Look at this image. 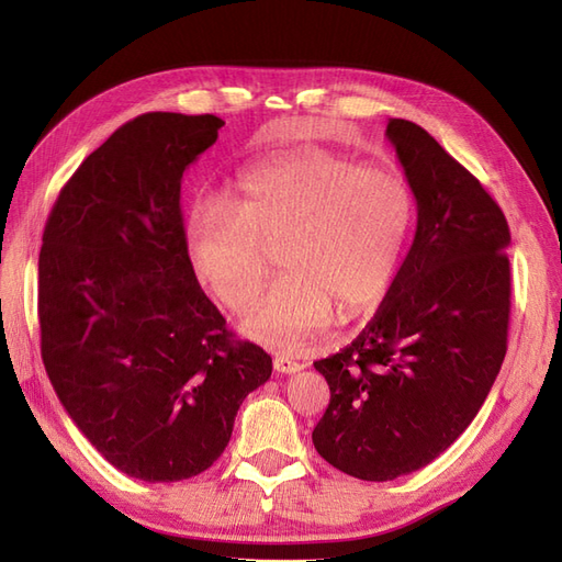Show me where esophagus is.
Returning <instances> with one entry per match:
<instances>
[{
	"label": "esophagus",
	"instance_id": "obj_1",
	"mask_svg": "<svg viewBox=\"0 0 562 562\" xmlns=\"http://www.w3.org/2000/svg\"><path fill=\"white\" fill-rule=\"evenodd\" d=\"M302 368H304L302 363L288 359V356H277L274 359V370L281 372V375H293V372H300Z\"/></svg>",
	"mask_w": 562,
	"mask_h": 562
}]
</instances>
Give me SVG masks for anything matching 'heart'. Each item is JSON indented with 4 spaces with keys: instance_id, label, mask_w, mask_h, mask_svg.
Returning a JSON list of instances; mask_svg holds the SVG:
<instances>
[{
    "instance_id": "b5f03b06",
    "label": "heart",
    "mask_w": 562,
    "mask_h": 562,
    "mask_svg": "<svg viewBox=\"0 0 562 562\" xmlns=\"http://www.w3.org/2000/svg\"><path fill=\"white\" fill-rule=\"evenodd\" d=\"M415 220V192L396 164H359L302 147L250 166L227 206L203 203L184 227L194 279L232 312L260 295L269 250L283 274L246 318V330L297 349L333 321L384 297Z\"/></svg>"
}]
</instances>
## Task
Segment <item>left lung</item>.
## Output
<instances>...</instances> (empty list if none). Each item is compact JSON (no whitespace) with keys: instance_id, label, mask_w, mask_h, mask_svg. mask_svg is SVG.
<instances>
[{"instance_id":"left-lung-1","label":"left lung","mask_w":562,"mask_h":562,"mask_svg":"<svg viewBox=\"0 0 562 562\" xmlns=\"http://www.w3.org/2000/svg\"><path fill=\"white\" fill-rule=\"evenodd\" d=\"M386 138L415 192V241L359 337L314 363L330 403L312 434L328 464L378 483L462 436L499 375L512 314L497 201L422 126L391 119Z\"/></svg>"}]
</instances>
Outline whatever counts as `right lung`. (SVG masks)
I'll use <instances>...</instances> for the list:
<instances>
[{
	"label": "right lung",
	"mask_w": 562,
	"mask_h": 562,
	"mask_svg": "<svg viewBox=\"0 0 562 562\" xmlns=\"http://www.w3.org/2000/svg\"><path fill=\"white\" fill-rule=\"evenodd\" d=\"M223 126L213 114L131 119L65 182L42 236L46 375L91 446L147 483L206 471L271 375V356L225 328L187 262L182 173Z\"/></svg>",
	"instance_id": "obj_1"
}]
</instances>
